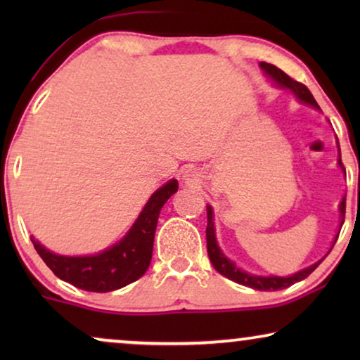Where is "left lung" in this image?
Here are the masks:
<instances>
[{"label": "left lung", "instance_id": "1", "mask_svg": "<svg viewBox=\"0 0 360 360\" xmlns=\"http://www.w3.org/2000/svg\"><path fill=\"white\" fill-rule=\"evenodd\" d=\"M260 68H262V70L265 72V75H269L270 78H272V80L277 83L278 86L290 88V90L297 95L300 101L308 103V105H311L319 110L318 103L314 101L313 95L309 93V90L303 85V83L293 80L292 77H288L287 73H285L283 70H280V68H277L275 65H272V63L260 62ZM339 165L344 169L341 159H339ZM339 210H341V216L344 219V214H346V198H342L341 205H339ZM206 214H208V226H206V248H208V255H210L211 264H213V267L218 270L221 275H224L226 278L233 280V282L239 283V285H244V287H250L254 290H264V292H274V290L287 288V287H290V285H293V283L300 282V280L307 278L308 275L323 262V259H321L318 264H314V265H311V267H308L304 270H300L298 274L292 275V277H259V275H250L248 272H243V270H240L239 267H236V265L231 262V260L226 257L223 252H221L219 245H218V243H216L214 224H213V210H211V206H206ZM342 223L344 221H341V226H342ZM338 236H336V239H334V244H336Z\"/></svg>", "mask_w": 360, "mask_h": 360}]
</instances>
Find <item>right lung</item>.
<instances>
[{"instance_id":"right-lung-1","label":"right lung","mask_w":360,"mask_h":360,"mask_svg":"<svg viewBox=\"0 0 360 360\" xmlns=\"http://www.w3.org/2000/svg\"><path fill=\"white\" fill-rule=\"evenodd\" d=\"M179 190L170 180L150 196L129 233L112 248L88 257H65L52 254L37 240L31 239L37 254L58 278L86 292L105 293L136 282L146 274L152 259L154 236L162 206Z\"/></svg>"}]
</instances>
